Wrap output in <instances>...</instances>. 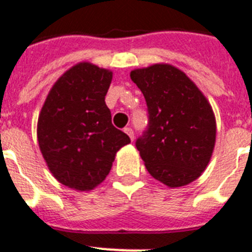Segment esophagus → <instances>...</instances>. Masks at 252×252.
Returning a JSON list of instances; mask_svg holds the SVG:
<instances>
[{
  "instance_id": "obj_1",
  "label": "esophagus",
  "mask_w": 252,
  "mask_h": 252,
  "mask_svg": "<svg viewBox=\"0 0 252 252\" xmlns=\"http://www.w3.org/2000/svg\"><path fill=\"white\" fill-rule=\"evenodd\" d=\"M124 132H126L128 136H129V138L132 139V141L134 139V133H133V129L130 128V126H126V128H124Z\"/></svg>"
}]
</instances>
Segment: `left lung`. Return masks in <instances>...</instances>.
<instances>
[{"mask_svg":"<svg viewBox=\"0 0 252 252\" xmlns=\"http://www.w3.org/2000/svg\"><path fill=\"white\" fill-rule=\"evenodd\" d=\"M145 96L149 126L136 141L147 172L170 188L197 179L210 161L217 123L201 91L178 67L155 64L130 71Z\"/></svg>","mask_w":252,"mask_h":252,"instance_id":"obj_1","label":"left lung"}]
</instances>
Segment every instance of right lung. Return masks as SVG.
Returning <instances> with one entry per match:
<instances>
[{"mask_svg":"<svg viewBox=\"0 0 252 252\" xmlns=\"http://www.w3.org/2000/svg\"><path fill=\"white\" fill-rule=\"evenodd\" d=\"M113 71L79 63L52 86L38 118V145L61 185L91 191L105 181L116 152L130 142L105 103Z\"/></svg>","mask_w":252,"mask_h":252,"instance_id":"1","label":"right lung"}]
</instances>
